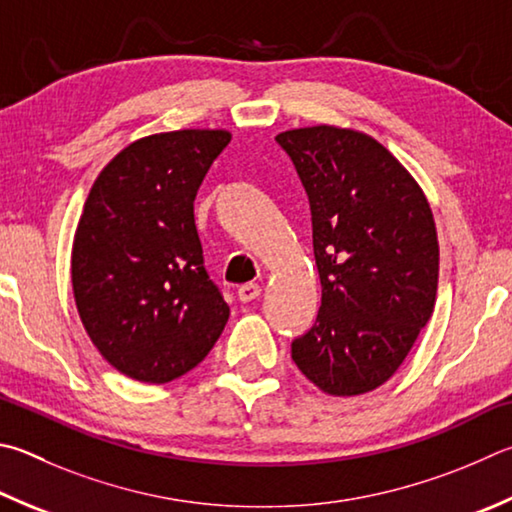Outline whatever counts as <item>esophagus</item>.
<instances>
[{"label": "esophagus", "mask_w": 512, "mask_h": 512, "mask_svg": "<svg viewBox=\"0 0 512 512\" xmlns=\"http://www.w3.org/2000/svg\"><path fill=\"white\" fill-rule=\"evenodd\" d=\"M259 293H262V286L255 284V282L241 284L237 288V295H239L241 302H253V300H257V297H259Z\"/></svg>", "instance_id": "obj_1"}]
</instances>
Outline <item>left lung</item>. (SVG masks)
I'll use <instances>...</instances> for the list:
<instances>
[{
    "label": "left lung",
    "mask_w": 512,
    "mask_h": 512,
    "mask_svg": "<svg viewBox=\"0 0 512 512\" xmlns=\"http://www.w3.org/2000/svg\"><path fill=\"white\" fill-rule=\"evenodd\" d=\"M306 190L322 304L291 342L302 374L331 396L380 387L430 320L439 241L423 190L374 138L333 125L275 136Z\"/></svg>",
    "instance_id": "1"
}]
</instances>
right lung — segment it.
<instances>
[{
	"instance_id": "obj_1",
	"label": "right lung",
	"mask_w": 512,
	"mask_h": 512,
	"mask_svg": "<svg viewBox=\"0 0 512 512\" xmlns=\"http://www.w3.org/2000/svg\"><path fill=\"white\" fill-rule=\"evenodd\" d=\"M228 143L224 129L145 136L87 197L71 253L80 320L102 358L141 383L188 374L228 322L194 226V197Z\"/></svg>"
}]
</instances>
